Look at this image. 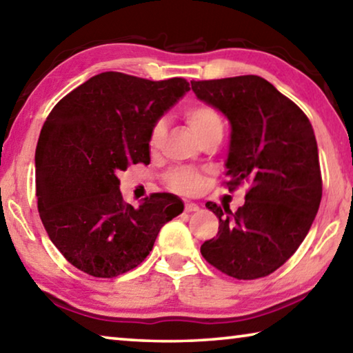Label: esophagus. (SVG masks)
Wrapping results in <instances>:
<instances>
[{"instance_id":"obj_1","label":"esophagus","mask_w":353,"mask_h":353,"mask_svg":"<svg viewBox=\"0 0 353 353\" xmlns=\"http://www.w3.org/2000/svg\"><path fill=\"white\" fill-rule=\"evenodd\" d=\"M199 205L194 204V202H185V212L191 213V212H198Z\"/></svg>"}]
</instances>
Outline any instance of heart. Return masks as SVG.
Segmentation results:
<instances>
[{
    "label": "heart",
    "mask_w": 353,
    "mask_h": 353,
    "mask_svg": "<svg viewBox=\"0 0 353 353\" xmlns=\"http://www.w3.org/2000/svg\"><path fill=\"white\" fill-rule=\"evenodd\" d=\"M182 115L187 121L191 130L199 137V140H205L207 137L221 134L223 135V118L218 113L214 107L202 103L188 104L182 110ZM166 134V126L163 121H159L154 124L151 130V137H149V148L151 151H159L162 146V141ZM166 182H168L172 190L179 191L182 194H196L199 193L202 185H204V174L196 168H188V166H182V168H176L166 174Z\"/></svg>",
    "instance_id": "1"
}]
</instances>
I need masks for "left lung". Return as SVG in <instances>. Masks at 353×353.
I'll use <instances>...</instances> for the list:
<instances>
[{
  "mask_svg": "<svg viewBox=\"0 0 353 353\" xmlns=\"http://www.w3.org/2000/svg\"><path fill=\"white\" fill-rule=\"evenodd\" d=\"M191 88L230 123L227 187L250 185L236 212L207 202L219 218V229L202 244L201 254L238 280L270 276L301 246L321 204L322 179L312 123L260 76L191 81Z\"/></svg>",
  "mask_w": 353,
  "mask_h": 353,
  "instance_id": "obj_1",
  "label": "left lung"
}]
</instances>
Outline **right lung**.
Wrapping results in <instances>:
<instances>
[{"instance_id": "obj_1", "label": "right lung", "mask_w": 353, "mask_h": 353, "mask_svg": "<svg viewBox=\"0 0 353 353\" xmlns=\"http://www.w3.org/2000/svg\"><path fill=\"white\" fill-rule=\"evenodd\" d=\"M188 90L182 77L148 81L105 71L48 115L35 149L37 207L50 240L77 270L103 279L134 270L163 224L183 212L170 193L126 204L118 172L149 165L154 124Z\"/></svg>"}]
</instances>
